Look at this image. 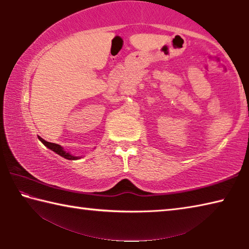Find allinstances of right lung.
<instances>
[{
    "instance_id": "1",
    "label": "right lung",
    "mask_w": 249,
    "mask_h": 249,
    "mask_svg": "<svg viewBox=\"0 0 249 249\" xmlns=\"http://www.w3.org/2000/svg\"><path fill=\"white\" fill-rule=\"evenodd\" d=\"M39 138V141L43 142V144L46 146V147H48L49 149H52L53 151H54V153L56 154H58V155H60L61 157H64V158H66V159H69V160H74V159H78V157H74V156H72V155H70L69 153H67V151H65L64 150V148H62V147L60 146V145H58V144H53V142H46L45 140H43V138L41 137H38Z\"/></svg>"
}]
</instances>
